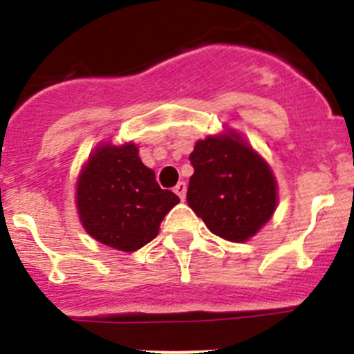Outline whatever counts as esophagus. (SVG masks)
I'll return each instance as SVG.
<instances>
[{
    "instance_id": "34e87169",
    "label": "esophagus",
    "mask_w": 354,
    "mask_h": 354,
    "mask_svg": "<svg viewBox=\"0 0 354 354\" xmlns=\"http://www.w3.org/2000/svg\"><path fill=\"white\" fill-rule=\"evenodd\" d=\"M174 192L177 193V196H179L180 200L186 198V183H183V180H180V183L174 187Z\"/></svg>"
}]
</instances>
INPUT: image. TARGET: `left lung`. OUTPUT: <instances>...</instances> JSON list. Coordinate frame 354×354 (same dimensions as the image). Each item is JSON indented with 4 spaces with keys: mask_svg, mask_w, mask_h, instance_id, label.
Wrapping results in <instances>:
<instances>
[{
    "mask_svg": "<svg viewBox=\"0 0 354 354\" xmlns=\"http://www.w3.org/2000/svg\"><path fill=\"white\" fill-rule=\"evenodd\" d=\"M186 200L216 236L245 243L277 207V180L268 162L228 131L196 142Z\"/></svg>",
    "mask_w": 354,
    "mask_h": 354,
    "instance_id": "1",
    "label": "left lung"
}]
</instances>
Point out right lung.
<instances>
[{"mask_svg": "<svg viewBox=\"0 0 354 354\" xmlns=\"http://www.w3.org/2000/svg\"><path fill=\"white\" fill-rule=\"evenodd\" d=\"M180 200L161 189L133 143L97 147L81 170L76 205L84 230L106 246L134 252L154 239Z\"/></svg>", "mask_w": 354, "mask_h": 354, "instance_id": "add662e5", "label": "right lung"}]
</instances>
